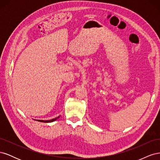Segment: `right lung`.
Here are the masks:
<instances>
[{
	"mask_svg": "<svg viewBox=\"0 0 160 160\" xmlns=\"http://www.w3.org/2000/svg\"><path fill=\"white\" fill-rule=\"evenodd\" d=\"M59 117H60V116H59V117H57V118H55V119H51V120H37V121H38V122H44V123H51V122H54V121H55L57 119H58Z\"/></svg>",
	"mask_w": 160,
	"mask_h": 160,
	"instance_id": "add662e5",
	"label": "right lung"
}]
</instances>
